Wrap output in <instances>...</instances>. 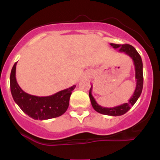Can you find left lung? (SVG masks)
I'll return each mask as SVG.
<instances>
[{"mask_svg": "<svg viewBox=\"0 0 160 160\" xmlns=\"http://www.w3.org/2000/svg\"><path fill=\"white\" fill-rule=\"evenodd\" d=\"M111 46L113 47V48L118 49L119 52H124L125 54L128 55L133 60L135 70V79H136V87H135V92H134L133 95H132L131 98L128 100V103H124L121 105L116 106L113 108L102 107L97 103L94 97L92 95V86H91L89 95L92 106L95 111L104 115L121 116L126 113L128 111H129L132 106H133L135 104V102H137V100L141 94L143 89V81H144V80H143L144 79L143 78V63L141 56L132 46L129 44H115V43H111Z\"/></svg>", "mask_w": 160, "mask_h": 160, "instance_id": "1", "label": "left lung"}]
</instances>
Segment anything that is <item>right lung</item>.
<instances>
[{"mask_svg":"<svg viewBox=\"0 0 160 160\" xmlns=\"http://www.w3.org/2000/svg\"><path fill=\"white\" fill-rule=\"evenodd\" d=\"M16 62L10 73V90L14 102L24 113L34 120H44L60 117L67 111L72 91L76 86L59 91L49 96L39 97L24 92L16 81Z\"/></svg>","mask_w":160,"mask_h":160,"instance_id":"add662e5","label":"right lung"}]
</instances>
